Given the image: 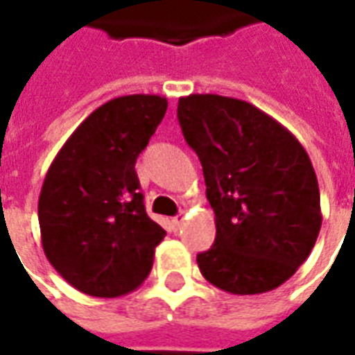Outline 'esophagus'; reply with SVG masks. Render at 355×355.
Masks as SVG:
<instances>
[{
	"label": "esophagus",
	"instance_id": "esophagus-1",
	"mask_svg": "<svg viewBox=\"0 0 355 355\" xmlns=\"http://www.w3.org/2000/svg\"><path fill=\"white\" fill-rule=\"evenodd\" d=\"M182 224H184V216H182V215L175 216V218H173V220H171V226H173V228H175V230H178V228H180V226H182Z\"/></svg>",
	"mask_w": 355,
	"mask_h": 355
}]
</instances>
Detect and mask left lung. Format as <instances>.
<instances>
[{
	"instance_id": "left-lung-1",
	"label": "left lung",
	"mask_w": 355,
	"mask_h": 355,
	"mask_svg": "<svg viewBox=\"0 0 355 355\" xmlns=\"http://www.w3.org/2000/svg\"><path fill=\"white\" fill-rule=\"evenodd\" d=\"M178 123L198 154L215 211L203 277L232 295H259L289 279L321 228L320 186L302 144L253 104L220 94L178 98Z\"/></svg>"
}]
</instances>
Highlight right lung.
I'll use <instances>...</instances> for the list:
<instances>
[{
	"mask_svg": "<svg viewBox=\"0 0 355 355\" xmlns=\"http://www.w3.org/2000/svg\"><path fill=\"white\" fill-rule=\"evenodd\" d=\"M165 112L159 94L112 98L72 132L45 175L37 203L43 251L85 295L121 297L152 270L165 230L146 215L135 163Z\"/></svg>",
	"mask_w": 355,
	"mask_h": 355,
	"instance_id": "obj_1",
	"label": "right lung"
}]
</instances>
